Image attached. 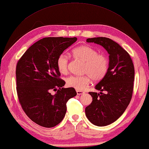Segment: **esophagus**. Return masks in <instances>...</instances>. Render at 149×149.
Here are the masks:
<instances>
[{"mask_svg":"<svg viewBox=\"0 0 149 149\" xmlns=\"http://www.w3.org/2000/svg\"><path fill=\"white\" fill-rule=\"evenodd\" d=\"M77 93L78 95H84L85 93L83 91H77Z\"/></svg>","mask_w":149,"mask_h":149,"instance_id":"esophagus-1","label":"esophagus"}]
</instances>
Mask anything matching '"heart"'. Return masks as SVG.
Masks as SVG:
<instances>
[{"label": "heart", "mask_w": 149, "mask_h": 149, "mask_svg": "<svg viewBox=\"0 0 149 149\" xmlns=\"http://www.w3.org/2000/svg\"><path fill=\"white\" fill-rule=\"evenodd\" d=\"M75 58L85 62L84 76H71L66 78L67 86L74 88L77 91H84L89 86L91 81H98L104 78L107 73L109 59L104 54H99L95 48L88 45H81L72 51ZM68 57L62 54L58 57L56 65L58 70L61 74L68 72Z\"/></svg>", "instance_id": "obj_1"}]
</instances>
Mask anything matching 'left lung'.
I'll use <instances>...</instances> for the list:
<instances>
[{"label":"left lung","instance_id":"obj_1","mask_svg":"<svg viewBox=\"0 0 149 149\" xmlns=\"http://www.w3.org/2000/svg\"><path fill=\"white\" fill-rule=\"evenodd\" d=\"M86 41L102 45L109 54L107 73L95 86L100 93H89L93 101L85 110L93 125L106 126L116 121L128 107L133 91L134 65L129 53L111 39L95 37Z\"/></svg>","mask_w":149,"mask_h":149}]
</instances>
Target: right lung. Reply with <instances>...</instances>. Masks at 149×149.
<instances>
[{"label":"right lung","mask_w":149,"mask_h":149,"mask_svg":"<svg viewBox=\"0 0 149 149\" xmlns=\"http://www.w3.org/2000/svg\"><path fill=\"white\" fill-rule=\"evenodd\" d=\"M77 37H46L28 48L17 63V91L27 116L38 125L51 128L66 113V103L77 95L74 88H63L56 60ZM51 90L57 92L51 95Z\"/></svg>","instance_id":"add662e5"}]
</instances>
